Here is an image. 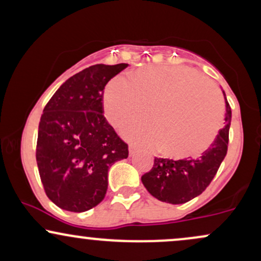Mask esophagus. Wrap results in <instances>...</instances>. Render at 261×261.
<instances>
[{
    "instance_id": "esophagus-1",
    "label": "esophagus",
    "mask_w": 261,
    "mask_h": 261,
    "mask_svg": "<svg viewBox=\"0 0 261 261\" xmlns=\"http://www.w3.org/2000/svg\"><path fill=\"white\" fill-rule=\"evenodd\" d=\"M136 153H137V149L135 148L134 146H130V147H128V155H130V157H134Z\"/></svg>"
}]
</instances>
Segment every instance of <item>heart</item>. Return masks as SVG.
Returning <instances> with one entry per match:
<instances>
[{
  "instance_id": "obj_1",
  "label": "heart",
  "mask_w": 261,
  "mask_h": 261,
  "mask_svg": "<svg viewBox=\"0 0 261 261\" xmlns=\"http://www.w3.org/2000/svg\"><path fill=\"white\" fill-rule=\"evenodd\" d=\"M151 120L122 128L125 139L174 158L205 152L222 126L223 104L217 89L187 66H149L108 83L104 113L114 126L141 118Z\"/></svg>"
}]
</instances>
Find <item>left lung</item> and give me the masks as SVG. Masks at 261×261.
Instances as JSON below:
<instances>
[{"instance_id":"8db88e82","label":"left lung","mask_w":261,"mask_h":261,"mask_svg":"<svg viewBox=\"0 0 261 261\" xmlns=\"http://www.w3.org/2000/svg\"><path fill=\"white\" fill-rule=\"evenodd\" d=\"M222 92L226 100L224 127L221 128L212 145L195 160L174 161L155 157L152 169L141 176L143 187L160 201L173 205L190 201L199 196L216 175L227 154L232 119L230 107L224 91Z\"/></svg>"}]
</instances>
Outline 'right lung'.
I'll use <instances>...</instances> for the list:
<instances>
[{
  "mask_svg": "<svg viewBox=\"0 0 261 261\" xmlns=\"http://www.w3.org/2000/svg\"><path fill=\"white\" fill-rule=\"evenodd\" d=\"M127 64L89 66L60 86L44 108L37 163L47 197L60 208L85 212L104 199L108 170L127 158V145L104 118L107 83Z\"/></svg>",
  "mask_w": 261,
  "mask_h": 261,
  "instance_id": "1",
  "label": "right lung"
}]
</instances>
